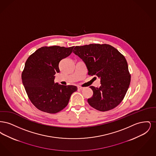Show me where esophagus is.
Here are the masks:
<instances>
[{"instance_id": "1", "label": "esophagus", "mask_w": 156, "mask_h": 156, "mask_svg": "<svg viewBox=\"0 0 156 156\" xmlns=\"http://www.w3.org/2000/svg\"><path fill=\"white\" fill-rule=\"evenodd\" d=\"M78 89L79 90H82V89H83V88L81 87H78Z\"/></svg>"}]
</instances>
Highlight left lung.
Returning a JSON list of instances; mask_svg holds the SVG:
<instances>
[{
    "label": "left lung",
    "instance_id": "left-lung-1",
    "mask_svg": "<svg viewBox=\"0 0 156 156\" xmlns=\"http://www.w3.org/2000/svg\"><path fill=\"white\" fill-rule=\"evenodd\" d=\"M73 52L84 61L89 75L101 78L99 88L89 87L93 90V96L88 99L89 105L101 112L111 110L119 105L131 80L124 55L106 44L76 46Z\"/></svg>",
    "mask_w": 156,
    "mask_h": 156
}]
</instances>
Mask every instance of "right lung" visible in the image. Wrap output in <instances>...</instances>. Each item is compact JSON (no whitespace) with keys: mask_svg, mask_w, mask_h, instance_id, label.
Returning <instances> with one entry per match:
<instances>
[{"mask_svg":"<svg viewBox=\"0 0 156 156\" xmlns=\"http://www.w3.org/2000/svg\"><path fill=\"white\" fill-rule=\"evenodd\" d=\"M74 46L42 47L30 55L22 73L24 87L31 103L41 111L56 113L65 108L74 85L55 83L54 76L59 73V62L69 56Z\"/></svg>","mask_w":156,"mask_h":156,"instance_id":"right-lung-1","label":"right lung"}]
</instances>
